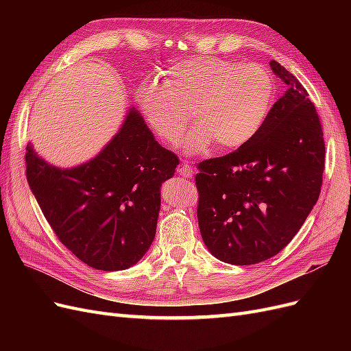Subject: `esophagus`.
Wrapping results in <instances>:
<instances>
[{
    "label": "esophagus",
    "instance_id": "esophagus-1",
    "mask_svg": "<svg viewBox=\"0 0 351 351\" xmlns=\"http://www.w3.org/2000/svg\"><path fill=\"white\" fill-rule=\"evenodd\" d=\"M177 171H178L180 176L184 177V178H192V176H193V173H195L193 168L189 167L187 164H182V165H180Z\"/></svg>",
    "mask_w": 351,
    "mask_h": 351
}]
</instances>
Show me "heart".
Segmentation results:
<instances>
[{
	"label": "heart",
	"mask_w": 351,
	"mask_h": 351,
	"mask_svg": "<svg viewBox=\"0 0 351 351\" xmlns=\"http://www.w3.org/2000/svg\"><path fill=\"white\" fill-rule=\"evenodd\" d=\"M165 80L142 83L136 92L146 123L159 139L176 145L190 121L197 124L183 142L186 155H199L215 142L237 149L259 133L275 97L271 74L256 64L192 57L169 66Z\"/></svg>",
	"instance_id": "b5f03b06"
}]
</instances>
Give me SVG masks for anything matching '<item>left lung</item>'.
I'll return each mask as SVG.
<instances>
[{"label":"left lung","mask_w":351,"mask_h":351,"mask_svg":"<svg viewBox=\"0 0 351 351\" xmlns=\"http://www.w3.org/2000/svg\"><path fill=\"white\" fill-rule=\"evenodd\" d=\"M287 84L253 139L197 165V221L206 249L231 265H253L281 252L304 224L322 186L325 143L307 92L280 62Z\"/></svg>","instance_id":"obj_1"}]
</instances>
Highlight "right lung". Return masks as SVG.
Instances as JSON below:
<instances>
[{"label": "right lung", "instance_id": "add662e5", "mask_svg": "<svg viewBox=\"0 0 351 351\" xmlns=\"http://www.w3.org/2000/svg\"><path fill=\"white\" fill-rule=\"evenodd\" d=\"M177 156L159 145L134 107L89 161L61 168L26 146L27 183L60 241L89 267L123 271L155 239L161 186Z\"/></svg>", "mask_w": 351, "mask_h": 351}]
</instances>
